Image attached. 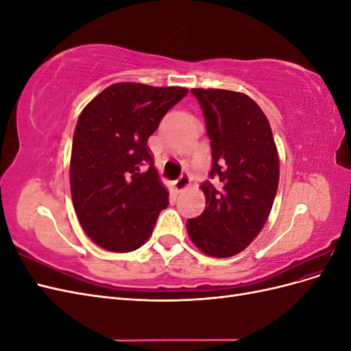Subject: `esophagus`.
<instances>
[{"instance_id":"34e87169","label":"esophagus","mask_w":351,"mask_h":351,"mask_svg":"<svg viewBox=\"0 0 351 351\" xmlns=\"http://www.w3.org/2000/svg\"><path fill=\"white\" fill-rule=\"evenodd\" d=\"M189 184H190V177L187 174H183L182 177L177 178L174 182V189L177 190V192H182V190H184Z\"/></svg>"}]
</instances>
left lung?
Listing matches in <instances>:
<instances>
[{"label": "left lung", "mask_w": 351, "mask_h": 351, "mask_svg": "<svg viewBox=\"0 0 351 351\" xmlns=\"http://www.w3.org/2000/svg\"><path fill=\"white\" fill-rule=\"evenodd\" d=\"M212 147L206 199L200 217L187 219L195 246L214 258L246 249L267 222L280 180L277 145L267 115L247 95L226 89H192Z\"/></svg>", "instance_id": "left-lung-1"}]
</instances>
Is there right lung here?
<instances>
[{
  "mask_svg": "<svg viewBox=\"0 0 351 351\" xmlns=\"http://www.w3.org/2000/svg\"><path fill=\"white\" fill-rule=\"evenodd\" d=\"M186 88L123 82L83 108L73 136V206L89 239L110 252L139 249L168 206L147 139Z\"/></svg>",
  "mask_w": 351,
  "mask_h": 351,
  "instance_id": "add662e5",
  "label": "right lung"
}]
</instances>
